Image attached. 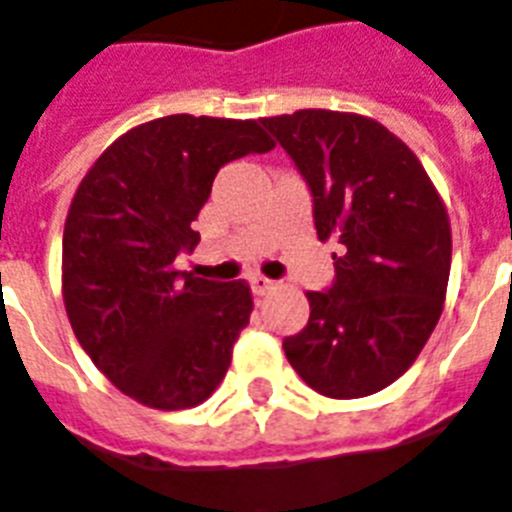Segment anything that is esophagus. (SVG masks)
<instances>
[{"mask_svg": "<svg viewBox=\"0 0 512 512\" xmlns=\"http://www.w3.org/2000/svg\"><path fill=\"white\" fill-rule=\"evenodd\" d=\"M249 283H252V291H255V296H265L268 291L276 289V281H270V278H265V276H255Z\"/></svg>", "mask_w": 512, "mask_h": 512, "instance_id": "esophagus-1", "label": "esophagus"}]
</instances>
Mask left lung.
Masks as SVG:
<instances>
[{"label":"left lung","mask_w":512,"mask_h":512,"mask_svg":"<svg viewBox=\"0 0 512 512\" xmlns=\"http://www.w3.org/2000/svg\"><path fill=\"white\" fill-rule=\"evenodd\" d=\"M263 124L294 158L333 242V289L307 291V328L283 341L296 375L328 398L380 393L416 362L448 294V208L414 150L377 119L302 109Z\"/></svg>","instance_id":"1"}]
</instances>
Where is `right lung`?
I'll return each mask as SVG.
<instances>
[{
	"mask_svg": "<svg viewBox=\"0 0 512 512\" xmlns=\"http://www.w3.org/2000/svg\"><path fill=\"white\" fill-rule=\"evenodd\" d=\"M260 122L150 119L119 135L77 184L62 239L64 309L93 364L148 409L210 398L252 315L247 281H205L174 260L200 242L192 221L223 163L276 148Z\"/></svg>",
	"mask_w": 512,
	"mask_h": 512,
	"instance_id": "1",
	"label": "right lung"
}]
</instances>
